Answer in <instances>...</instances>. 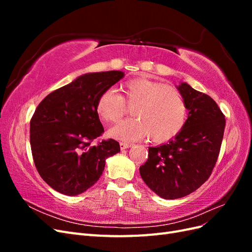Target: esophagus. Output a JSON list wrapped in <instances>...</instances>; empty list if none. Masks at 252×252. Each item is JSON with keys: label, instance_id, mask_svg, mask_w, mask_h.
Instances as JSON below:
<instances>
[{"label": "esophagus", "instance_id": "esophagus-1", "mask_svg": "<svg viewBox=\"0 0 252 252\" xmlns=\"http://www.w3.org/2000/svg\"><path fill=\"white\" fill-rule=\"evenodd\" d=\"M129 147H131V144L125 143V142H121V143H120V148H121L122 150L127 149V148H129Z\"/></svg>", "mask_w": 252, "mask_h": 252}]
</instances>
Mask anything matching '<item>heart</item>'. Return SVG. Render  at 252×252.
<instances>
[{
  "label": "heart",
  "mask_w": 252,
  "mask_h": 252,
  "mask_svg": "<svg viewBox=\"0 0 252 252\" xmlns=\"http://www.w3.org/2000/svg\"><path fill=\"white\" fill-rule=\"evenodd\" d=\"M123 95L113 89H106L98 95L95 109L107 123H116L126 112V104L134 106V119L122 121L110 130L114 139L125 142L136 141L149 135L155 143L174 138L184 126L187 107L180 91L164 83L147 78L126 82Z\"/></svg>",
  "instance_id": "heart-1"
}]
</instances>
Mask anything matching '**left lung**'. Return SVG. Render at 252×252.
<instances>
[{"instance_id":"left-lung-1","label":"left lung","mask_w":252,"mask_h":252,"mask_svg":"<svg viewBox=\"0 0 252 252\" xmlns=\"http://www.w3.org/2000/svg\"><path fill=\"white\" fill-rule=\"evenodd\" d=\"M188 112L182 130L167 144L149 147L140 167L146 185L163 199L186 196L208 180L218 161L226 120L208 94L187 83L178 87Z\"/></svg>"}]
</instances>
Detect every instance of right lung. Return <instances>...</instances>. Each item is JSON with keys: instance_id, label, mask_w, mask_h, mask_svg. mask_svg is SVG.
I'll return each instance as SVG.
<instances>
[{"instance_id": "obj_1", "label": "right lung", "mask_w": 252, "mask_h": 252, "mask_svg": "<svg viewBox=\"0 0 252 252\" xmlns=\"http://www.w3.org/2000/svg\"><path fill=\"white\" fill-rule=\"evenodd\" d=\"M124 77L122 71L83 74L52 91L30 120V146L41 178L58 192L77 195L93 186L108 157L120 144L108 139L93 142L104 132L95 109L104 90Z\"/></svg>"}]
</instances>
